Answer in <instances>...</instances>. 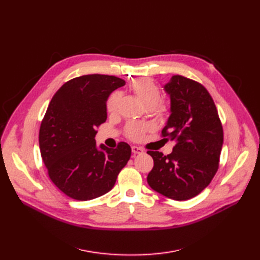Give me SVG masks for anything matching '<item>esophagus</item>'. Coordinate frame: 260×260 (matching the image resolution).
<instances>
[{"instance_id":"esophagus-1","label":"esophagus","mask_w":260,"mask_h":260,"mask_svg":"<svg viewBox=\"0 0 260 260\" xmlns=\"http://www.w3.org/2000/svg\"><path fill=\"white\" fill-rule=\"evenodd\" d=\"M132 152L134 154H142L143 153V149L141 147H138V146H132Z\"/></svg>"}]
</instances>
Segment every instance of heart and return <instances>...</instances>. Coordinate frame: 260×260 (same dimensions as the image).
Wrapping results in <instances>:
<instances>
[{"label": "heart", "mask_w": 260, "mask_h": 260, "mask_svg": "<svg viewBox=\"0 0 260 260\" xmlns=\"http://www.w3.org/2000/svg\"><path fill=\"white\" fill-rule=\"evenodd\" d=\"M131 88L138 95L143 105L146 108H151L152 112L157 116H163L168 112V105L166 103L159 102L160 91L155 84V82L149 78H140L132 82ZM121 99V92L116 91L112 93L107 100L108 112L115 113L119 106ZM148 126L144 123L132 122L126 127L127 136L133 140H139L143 137L144 133L147 131Z\"/></svg>", "instance_id": "obj_1"}]
</instances>
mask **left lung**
Masks as SVG:
<instances>
[{
	"label": "left lung",
	"instance_id": "1",
	"mask_svg": "<svg viewBox=\"0 0 260 260\" xmlns=\"http://www.w3.org/2000/svg\"><path fill=\"white\" fill-rule=\"evenodd\" d=\"M162 88L170 98L162 134L176 144L168 156L147 152L154 160L147 183L168 198L187 200L201 193L215 176L223 131L211 94L198 82L173 76Z\"/></svg>",
	"mask_w": 260,
	"mask_h": 260
}]
</instances>
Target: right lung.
I'll use <instances>...</instances> for the list:
<instances>
[{"mask_svg":"<svg viewBox=\"0 0 260 260\" xmlns=\"http://www.w3.org/2000/svg\"><path fill=\"white\" fill-rule=\"evenodd\" d=\"M125 81L114 76L86 75L70 80L54 93L41 123L39 145L49 178L62 192L86 201L111 190L132 149L99 146L94 128L105 122L106 101Z\"/></svg>","mask_w":260,"mask_h":260,"instance_id":"obj_1","label":"right lung"}]
</instances>
